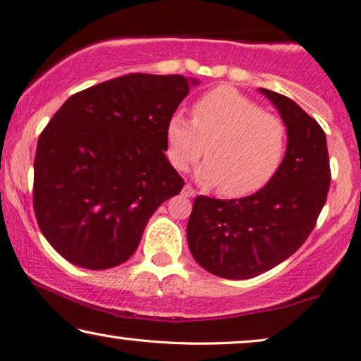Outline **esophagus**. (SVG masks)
<instances>
[{
    "instance_id": "esophagus-1",
    "label": "esophagus",
    "mask_w": 361,
    "mask_h": 361,
    "mask_svg": "<svg viewBox=\"0 0 361 361\" xmlns=\"http://www.w3.org/2000/svg\"><path fill=\"white\" fill-rule=\"evenodd\" d=\"M183 196H188V197H192L196 195V191H195V188H192L191 185H185V188H183Z\"/></svg>"
}]
</instances>
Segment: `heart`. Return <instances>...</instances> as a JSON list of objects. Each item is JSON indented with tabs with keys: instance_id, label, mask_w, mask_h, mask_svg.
<instances>
[{
	"instance_id": "heart-1",
	"label": "heart",
	"mask_w": 361,
	"mask_h": 361,
	"mask_svg": "<svg viewBox=\"0 0 361 361\" xmlns=\"http://www.w3.org/2000/svg\"><path fill=\"white\" fill-rule=\"evenodd\" d=\"M192 121L173 114L166 123V154L176 170L201 159L197 178L219 186L222 196L242 197L271 181L288 149L280 116L263 111L232 86H217L192 104Z\"/></svg>"
}]
</instances>
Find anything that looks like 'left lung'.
I'll return each mask as SVG.
<instances>
[{"instance_id":"1","label":"left lung","mask_w":361,"mask_h":361,"mask_svg":"<svg viewBox=\"0 0 361 361\" xmlns=\"http://www.w3.org/2000/svg\"><path fill=\"white\" fill-rule=\"evenodd\" d=\"M288 129V149L271 181L240 200L197 196L188 221L191 255L212 275L248 280L286 260L306 242L327 201L326 134L293 99L260 88Z\"/></svg>"}]
</instances>
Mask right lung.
<instances>
[{
  "instance_id": "1",
  "label": "right lung",
  "mask_w": 361,
  "mask_h": 361,
  "mask_svg": "<svg viewBox=\"0 0 361 361\" xmlns=\"http://www.w3.org/2000/svg\"><path fill=\"white\" fill-rule=\"evenodd\" d=\"M196 80L130 73L65 101L37 142L34 212L65 260L106 270L129 260L183 181L165 157L166 123Z\"/></svg>"
}]
</instances>
